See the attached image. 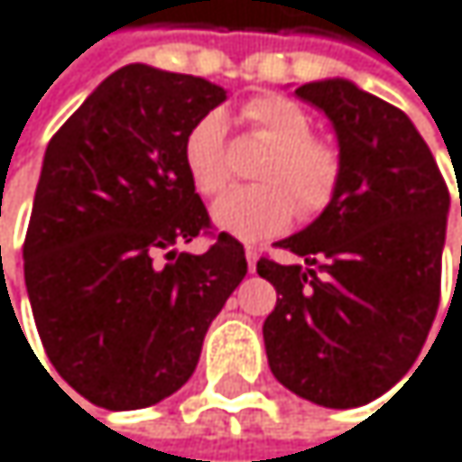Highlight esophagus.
Segmentation results:
<instances>
[{"label": "esophagus", "instance_id": "34e87169", "mask_svg": "<svg viewBox=\"0 0 462 462\" xmlns=\"http://www.w3.org/2000/svg\"><path fill=\"white\" fill-rule=\"evenodd\" d=\"M246 263H249V271L257 268V249L254 246H246Z\"/></svg>", "mask_w": 462, "mask_h": 462}]
</instances>
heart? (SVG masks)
<instances>
[{
    "mask_svg": "<svg viewBox=\"0 0 462 462\" xmlns=\"http://www.w3.org/2000/svg\"><path fill=\"white\" fill-rule=\"evenodd\" d=\"M246 123L271 142L260 167V186L229 189L213 205V224L241 241L271 238L292 221L295 205L304 218L320 216L339 194L342 155L334 144L315 139L312 117L279 95H263L246 104ZM183 170L191 186L213 197L229 178L226 117L205 112L183 136Z\"/></svg>",
    "mask_w": 462,
    "mask_h": 462,
    "instance_id": "heart-1",
    "label": "heart"
}]
</instances>
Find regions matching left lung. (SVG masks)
<instances>
[{
	"label": "left lung",
	"mask_w": 462,
	"mask_h": 462,
	"mask_svg": "<svg viewBox=\"0 0 462 462\" xmlns=\"http://www.w3.org/2000/svg\"><path fill=\"white\" fill-rule=\"evenodd\" d=\"M295 95L331 120L342 183L307 229L276 244L299 263H257L276 287L263 339L271 373L292 394L356 408L386 394L430 334L449 189L397 106L347 79L310 81Z\"/></svg>",
	"instance_id": "left-lung-1"
}]
</instances>
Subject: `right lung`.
Masks as SVG:
<instances>
[{
  "label": "right lung",
  "mask_w": 462,
  "mask_h": 462,
  "mask_svg": "<svg viewBox=\"0 0 462 462\" xmlns=\"http://www.w3.org/2000/svg\"><path fill=\"white\" fill-rule=\"evenodd\" d=\"M226 97L199 76L125 65L51 136L23 241L32 315L60 378L134 411L197 370L208 326L246 276L244 244L213 236L183 170V136Z\"/></svg>",
  "instance_id": "obj_1"
}]
</instances>
